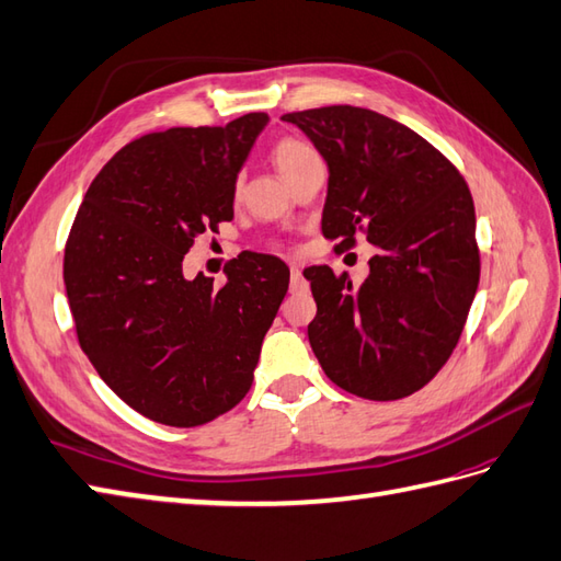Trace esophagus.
<instances>
[{
	"label": "esophagus",
	"mask_w": 561,
	"mask_h": 561,
	"mask_svg": "<svg viewBox=\"0 0 561 561\" xmlns=\"http://www.w3.org/2000/svg\"><path fill=\"white\" fill-rule=\"evenodd\" d=\"M290 290H305V278H302V268L293 266L290 268Z\"/></svg>",
	"instance_id": "obj_1"
}]
</instances>
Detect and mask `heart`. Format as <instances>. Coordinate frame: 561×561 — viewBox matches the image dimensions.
<instances>
[{
  "mask_svg": "<svg viewBox=\"0 0 561 561\" xmlns=\"http://www.w3.org/2000/svg\"><path fill=\"white\" fill-rule=\"evenodd\" d=\"M271 159H273V163H276L278 173L285 178V181L290 183L299 171H302L305 167H309L311 161H317L319 154L313 152V147L309 142L299 140V138H293V135H285V138L273 142ZM240 193H242V183L236 181L233 197L240 199Z\"/></svg>",
  "mask_w": 561,
  "mask_h": 561,
  "instance_id": "b5f03b06",
  "label": "heart"
}]
</instances>
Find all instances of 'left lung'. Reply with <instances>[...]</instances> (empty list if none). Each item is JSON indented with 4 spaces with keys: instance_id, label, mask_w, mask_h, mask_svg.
<instances>
[{
    "instance_id": "left-lung-1",
    "label": "left lung",
    "mask_w": 561,
    "mask_h": 561,
    "mask_svg": "<svg viewBox=\"0 0 561 561\" xmlns=\"http://www.w3.org/2000/svg\"><path fill=\"white\" fill-rule=\"evenodd\" d=\"M328 163L325 240L376 248L368 278L305 268L317 299L313 354L337 388L388 402L421 390L457 347L481 278L476 214L457 167L419 133L371 108L285 114Z\"/></svg>"
}]
</instances>
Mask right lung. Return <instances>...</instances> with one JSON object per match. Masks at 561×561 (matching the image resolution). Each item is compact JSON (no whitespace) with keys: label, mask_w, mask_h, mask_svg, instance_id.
Listing matches in <instances>:
<instances>
[{"label":"right lung","mask_w":561,"mask_h":561,"mask_svg":"<svg viewBox=\"0 0 561 561\" xmlns=\"http://www.w3.org/2000/svg\"><path fill=\"white\" fill-rule=\"evenodd\" d=\"M266 114L169 128L121 147L90 183L64 252L78 343L135 412L193 428L252 388L288 293L278 256L242 254L228 280L183 276V256L233 218V187Z\"/></svg>","instance_id":"obj_1"}]
</instances>
